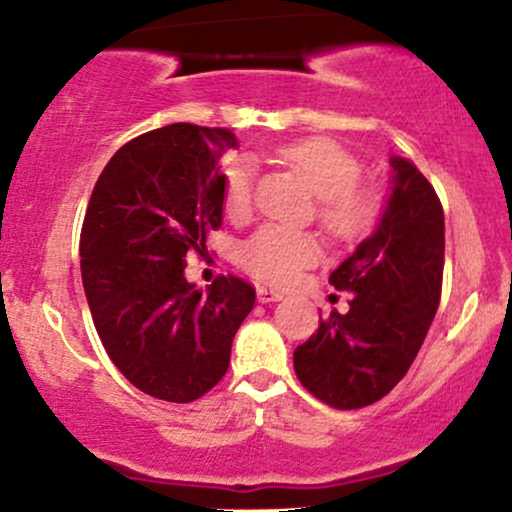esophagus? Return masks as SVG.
<instances>
[{"label": "esophagus", "instance_id": "obj_1", "mask_svg": "<svg viewBox=\"0 0 512 512\" xmlns=\"http://www.w3.org/2000/svg\"><path fill=\"white\" fill-rule=\"evenodd\" d=\"M284 298V293L272 289V286H257V301L260 303H276Z\"/></svg>", "mask_w": 512, "mask_h": 512}]
</instances>
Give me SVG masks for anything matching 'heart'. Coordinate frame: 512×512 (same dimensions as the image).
I'll return each instance as SVG.
<instances>
[{
  "mask_svg": "<svg viewBox=\"0 0 512 512\" xmlns=\"http://www.w3.org/2000/svg\"><path fill=\"white\" fill-rule=\"evenodd\" d=\"M279 156L303 175L317 195V219L337 240L368 236L385 214V192L375 185H358L361 163L332 139H303L286 146ZM255 163L236 156L223 170V209L231 219H245L252 204ZM320 257V243L313 233L284 226H262L240 245L238 260L260 281L286 286L301 269Z\"/></svg>",
  "mask_w": 512,
  "mask_h": 512,
  "instance_id": "obj_1",
  "label": "heart"
}]
</instances>
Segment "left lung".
<instances>
[{
	"label": "left lung",
	"mask_w": 512,
	"mask_h": 512,
	"mask_svg": "<svg viewBox=\"0 0 512 512\" xmlns=\"http://www.w3.org/2000/svg\"><path fill=\"white\" fill-rule=\"evenodd\" d=\"M392 187L375 231L330 274L351 291L349 313H332L293 351L308 392L334 409L383 399L407 375L440 303L445 216L421 170L390 158Z\"/></svg>",
	"instance_id": "obj_1"
}]
</instances>
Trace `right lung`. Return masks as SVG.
<instances>
[{
    "label": "right lung",
    "instance_id": "obj_1",
    "mask_svg": "<svg viewBox=\"0 0 512 512\" xmlns=\"http://www.w3.org/2000/svg\"><path fill=\"white\" fill-rule=\"evenodd\" d=\"M231 129L175 122L132 139L103 168L81 228V279L110 361L137 390L195 402L226 375L255 289L219 276L185 279L223 219L221 156Z\"/></svg>",
    "mask_w": 512,
    "mask_h": 512
}]
</instances>
